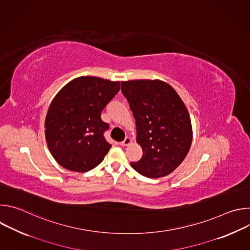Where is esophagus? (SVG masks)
<instances>
[{
    "label": "esophagus",
    "instance_id": "esophagus-1",
    "mask_svg": "<svg viewBox=\"0 0 250 250\" xmlns=\"http://www.w3.org/2000/svg\"><path fill=\"white\" fill-rule=\"evenodd\" d=\"M131 142H132V140H131L130 137H125V140L121 142V146H129V145L131 144Z\"/></svg>",
    "mask_w": 250,
    "mask_h": 250
}]
</instances>
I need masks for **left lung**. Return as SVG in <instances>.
Here are the masks:
<instances>
[{"mask_svg":"<svg viewBox=\"0 0 250 250\" xmlns=\"http://www.w3.org/2000/svg\"><path fill=\"white\" fill-rule=\"evenodd\" d=\"M136 125L142 157L131 167L148 178L173 172L188 154L193 138L191 119L177 92L160 80L122 82Z\"/></svg>","mask_w":250,"mask_h":250,"instance_id":"8db88e82","label":"left lung"}]
</instances>
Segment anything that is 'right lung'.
<instances>
[{"instance_id":"obj_1","label":"right lung","mask_w":250,"mask_h":250,"mask_svg":"<svg viewBox=\"0 0 250 250\" xmlns=\"http://www.w3.org/2000/svg\"><path fill=\"white\" fill-rule=\"evenodd\" d=\"M120 91V82L82 76L66 84L52 100L45 118V139L62 167L87 172L99 165L112 146L104 137L109 125L101 114Z\"/></svg>"}]
</instances>
